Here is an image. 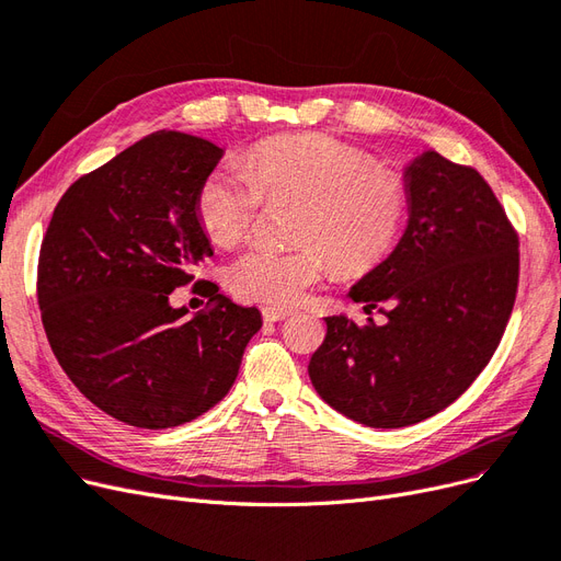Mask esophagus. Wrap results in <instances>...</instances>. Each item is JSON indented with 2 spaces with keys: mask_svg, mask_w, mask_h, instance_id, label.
Masks as SVG:
<instances>
[{
  "mask_svg": "<svg viewBox=\"0 0 561 561\" xmlns=\"http://www.w3.org/2000/svg\"><path fill=\"white\" fill-rule=\"evenodd\" d=\"M263 319L265 321H270V323H273V321H284V319H288V317H291L294 312L291 310H286V307H263Z\"/></svg>",
  "mask_w": 561,
  "mask_h": 561,
  "instance_id": "1",
  "label": "esophagus"
}]
</instances>
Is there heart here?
<instances>
[{"instance_id":"b5f03b06","label":"heart","mask_w":561,"mask_h":561,"mask_svg":"<svg viewBox=\"0 0 561 561\" xmlns=\"http://www.w3.org/2000/svg\"><path fill=\"white\" fill-rule=\"evenodd\" d=\"M244 172L205 176L195 211L209 240L234 247L254 230L263 203H298L294 249L256 247L226 270L240 300L286 307L331 275H366L399 247L410 216L408 179L373 153L329 135L300 133L259 141Z\"/></svg>"}]
</instances>
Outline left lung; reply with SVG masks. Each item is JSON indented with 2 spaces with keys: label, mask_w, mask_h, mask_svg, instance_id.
<instances>
[{
  "label": "left lung",
  "mask_w": 561,
  "mask_h": 561,
  "mask_svg": "<svg viewBox=\"0 0 561 561\" xmlns=\"http://www.w3.org/2000/svg\"><path fill=\"white\" fill-rule=\"evenodd\" d=\"M408 186L399 247L350 291L385 323L327 317L307 368L323 401L375 428L417 424L476 382L519 282L517 230L478 170L428 151L408 168Z\"/></svg>",
  "instance_id": "obj_1"
}]
</instances>
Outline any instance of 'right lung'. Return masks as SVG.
<instances>
[{"label": "right lung", "mask_w": 561, "mask_h": 561, "mask_svg": "<svg viewBox=\"0 0 561 561\" xmlns=\"http://www.w3.org/2000/svg\"><path fill=\"white\" fill-rule=\"evenodd\" d=\"M224 149L160 130L71 184L46 228L37 298L58 364L85 399L139 428L186 424L238 377L261 329L207 285L201 313L174 311L169 294L195 280L211 247L195 197Z\"/></svg>", "instance_id": "right-lung-1"}]
</instances>
